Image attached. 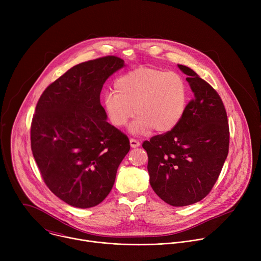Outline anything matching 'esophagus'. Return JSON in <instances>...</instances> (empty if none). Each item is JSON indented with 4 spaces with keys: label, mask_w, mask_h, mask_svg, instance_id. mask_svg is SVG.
<instances>
[{
    "label": "esophagus",
    "mask_w": 261,
    "mask_h": 261,
    "mask_svg": "<svg viewBox=\"0 0 261 261\" xmlns=\"http://www.w3.org/2000/svg\"><path fill=\"white\" fill-rule=\"evenodd\" d=\"M140 145V142L134 138H131L130 139V146L131 147H138Z\"/></svg>",
    "instance_id": "esophagus-1"
}]
</instances>
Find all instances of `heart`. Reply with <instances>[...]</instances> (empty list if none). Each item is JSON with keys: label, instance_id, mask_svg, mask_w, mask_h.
Wrapping results in <instances>:
<instances>
[{"label": "heart", "instance_id": "obj_1", "mask_svg": "<svg viewBox=\"0 0 261 261\" xmlns=\"http://www.w3.org/2000/svg\"><path fill=\"white\" fill-rule=\"evenodd\" d=\"M188 103V87L176 72L152 67L129 71L115 83V93L104 96L105 113L116 127L130 126L133 134L173 130L181 121Z\"/></svg>", "mask_w": 261, "mask_h": 261}]
</instances>
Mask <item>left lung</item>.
<instances>
[{"label":"left lung","mask_w":261,"mask_h":261,"mask_svg":"<svg viewBox=\"0 0 261 261\" xmlns=\"http://www.w3.org/2000/svg\"><path fill=\"white\" fill-rule=\"evenodd\" d=\"M177 67L188 75L194 99L173 130L145 140L142 147L155 193L172 206H185L212 190L228 155L229 128L218 93L189 67Z\"/></svg>","instance_id":"8db88e82"}]
</instances>
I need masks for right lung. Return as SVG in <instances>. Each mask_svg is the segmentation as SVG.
Masks as SVG:
<instances>
[{"label":"right lung","instance_id":"add662e5","mask_svg":"<svg viewBox=\"0 0 261 261\" xmlns=\"http://www.w3.org/2000/svg\"><path fill=\"white\" fill-rule=\"evenodd\" d=\"M125 62L114 56L69 69L49 85L36 106L31 147L49 190L80 208L102 202L130 150L128 137L106 120L100 93Z\"/></svg>","mask_w":261,"mask_h":261}]
</instances>
